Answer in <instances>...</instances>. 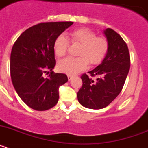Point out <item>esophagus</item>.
I'll use <instances>...</instances> for the list:
<instances>
[{
	"label": "esophagus",
	"instance_id": "obj_1",
	"mask_svg": "<svg viewBox=\"0 0 148 148\" xmlns=\"http://www.w3.org/2000/svg\"><path fill=\"white\" fill-rule=\"evenodd\" d=\"M67 77H68V80L69 81H70L72 79V78H73V75H67Z\"/></svg>",
	"mask_w": 148,
	"mask_h": 148
}]
</instances>
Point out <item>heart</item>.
<instances>
[{
	"label": "heart",
	"mask_w": 148,
	"mask_h": 148,
	"mask_svg": "<svg viewBox=\"0 0 148 148\" xmlns=\"http://www.w3.org/2000/svg\"><path fill=\"white\" fill-rule=\"evenodd\" d=\"M73 44H79L78 57H68L58 61L57 67L60 72L68 75H75L85 70L88 64L95 66L102 62L108 55L109 43L104 37L97 36L96 32L89 28H78L70 33ZM70 46L67 38L61 34L56 37L53 43V51L58 58L66 54Z\"/></svg>",
	"instance_id": "b5f03b06"
}]
</instances>
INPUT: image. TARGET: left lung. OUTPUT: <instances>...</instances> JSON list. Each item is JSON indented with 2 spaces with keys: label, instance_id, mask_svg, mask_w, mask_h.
<instances>
[{
  "label": "left lung",
  "instance_id": "left-lung-1",
  "mask_svg": "<svg viewBox=\"0 0 148 148\" xmlns=\"http://www.w3.org/2000/svg\"><path fill=\"white\" fill-rule=\"evenodd\" d=\"M104 34L109 43L108 55L97 67L88 72L98 78L94 81L83 74V84L77 93L79 103L90 109L109 105L121 92L130 70V57L125 40L112 29H106Z\"/></svg>",
  "mask_w": 148,
  "mask_h": 148
}]
</instances>
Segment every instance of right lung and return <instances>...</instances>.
<instances>
[{"label": "right lung", "instance_id": "1", "mask_svg": "<svg viewBox=\"0 0 148 148\" xmlns=\"http://www.w3.org/2000/svg\"><path fill=\"white\" fill-rule=\"evenodd\" d=\"M73 23L46 22L31 27L18 37L10 56L12 84L23 102L35 110L53 108L59 99L58 89L68 81L63 73H55L53 43L57 36ZM49 70L47 78L44 73Z\"/></svg>", "mask_w": 148, "mask_h": 148}]
</instances>
